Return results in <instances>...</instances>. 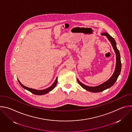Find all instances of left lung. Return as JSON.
Instances as JSON below:
<instances>
[{
  "mask_svg": "<svg viewBox=\"0 0 132 132\" xmlns=\"http://www.w3.org/2000/svg\"><path fill=\"white\" fill-rule=\"evenodd\" d=\"M101 35H105L106 36L108 40L110 41L111 42L113 48L116 54V68L115 70L114 71L113 74L112 75V76L111 77L106 81L103 82V84L96 87H90L86 86L82 83H81L78 79H77V81L79 83V84L85 89H86L87 91L92 92H99L103 91V90L108 89L110 88L111 86H112L114 84L116 81H117L119 75L120 74L121 70V57H120V54L119 51L117 48V44L114 38L110 35L108 33L104 32L103 33H102Z\"/></svg>",
  "mask_w": 132,
  "mask_h": 132,
  "instance_id": "obj_1",
  "label": "left lung"
}]
</instances>
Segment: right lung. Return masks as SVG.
I'll use <instances>...</instances> for the list:
<instances>
[{"label": "right lung", "mask_w": 132, "mask_h": 132, "mask_svg": "<svg viewBox=\"0 0 132 132\" xmlns=\"http://www.w3.org/2000/svg\"><path fill=\"white\" fill-rule=\"evenodd\" d=\"M19 82V84H20V85L25 89L29 91L30 92H31V93L34 94V95H45V94L49 92L50 91H51V90H52L56 86V84H57V77L56 78L55 81H54V82L53 84V85L50 86V87H48V88H46L45 89H44V90H36V89H32V88H28L27 87H26L24 86V85H23L20 82V81L18 79Z\"/></svg>", "instance_id": "obj_1"}]
</instances>
